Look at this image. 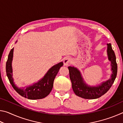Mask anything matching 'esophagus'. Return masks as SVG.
I'll return each mask as SVG.
<instances>
[{"label":"esophagus","mask_w":123,"mask_h":123,"mask_svg":"<svg viewBox=\"0 0 123 123\" xmlns=\"http://www.w3.org/2000/svg\"><path fill=\"white\" fill-rule=\"evenodd\" d=\"M71 62H72V60L70 57H66L63 60L64 66H67L68 65V64L71 63Z\"/></svg>","instance_id":"obj_1"}]
</instances>
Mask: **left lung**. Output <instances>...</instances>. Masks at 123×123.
<instances>
[{
    "mask_svg": "<svg viewBox=\"0 0 123 123\" xmlns=\"http://www.w3.org/2000/svg\"><path fill=\"white\" fill-rule=\"evenodd\" d=\"M107 45L108 59L111 61L112 74L111 78L101 83L100 85L97 86H88L84 81L81 74L78 68L71 66L68 67L73 90L78 97L87 99H97L105 94L113 84L117 74V64L115 54L112 48L111 43Z\"/></svg>",
    "mask_w": 123,
    "mask_h": 123,
    "instance_id": "left-lung-1",
    "label": "left lung"
}]
</instances>
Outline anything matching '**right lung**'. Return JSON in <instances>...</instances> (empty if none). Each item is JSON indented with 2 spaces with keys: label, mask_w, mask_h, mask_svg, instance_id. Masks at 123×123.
<instances>
[{
  "label": "right lung",
  "mask_w": 123,
  "mask_h": 123,
  "mask_svg": "<svg viewBox=\"0 0 123 123\" xmlns=\"http://www.w3.org/2000/svg\"><path fill=\"white\" fill-rule=\"evenodd\" d=\"M13 48H12L8 56L6 64V72L10 84L18 94L29 99L36 100L43 99L49 94L53 87L54 79L59 72L60 68L63 66V62H61L50 68L42 79L38 82L31 86L24 88H18L13 82L12 78V61L13 59Z\"/></svg>",
  "instance_id": "obj_1"
}]
</instances>
